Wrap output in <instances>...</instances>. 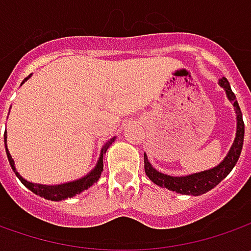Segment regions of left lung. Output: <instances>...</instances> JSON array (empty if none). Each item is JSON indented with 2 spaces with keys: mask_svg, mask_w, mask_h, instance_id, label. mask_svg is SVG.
I'll return each instance as SVG.
<instances>
[{
  "mask_svg": "<svg viewBox=\"0 0 251 251\" xmlns=\"http://www.w3.org/2000/svg\"><path fill=\"white\" fill-rule=\"evenodd\" d=\"M219 85L225 89L226 96L229 100L233 103V107L236 111V137L233 141V145L230 147V150L227 152L226 158L222 160L218 166L204 170L200 173L194 175H188V176H180V177H173L169 175H163L158 172L156 169L152 168V165L148 160V156L144 155V166H145V173L147 176L152 180L155 184H158L160 187H166L168 190L176 191L180 194H188V196H201L204 193L209 191L211 188L218 186L224 178L226 177L230 173V170L235 168V165L239 160L240 152L243 148V140H245V123H243V116L239 107V103L236 100L235 93L230 89V85L227 82L226 78H221Z\"/></svg>",
  "mask_w": 251,
  "mask_h": 251,
  "instance_id": "1",
  "label": "left lung"
}]
</instances>
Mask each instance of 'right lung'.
Listing matches in <instances>:
<instances>
[{
    "mask_svg": "<svg viewBox=\"0 0 251 251\" xmlns=\"http://www.w3.org/2000/svg\"><path fill=\"white\" fill-rule=\"evenodd\" d=\"M29 78V76H27ZM25 78V81L27 79ZM24 81V82H25ZM22 82V83H24ZM116 138H111L110 141H107L103 148H101L100 156H99V160L96 163L95 169L92 170L91 173H88L85 177L79 178V180H74V181H70V183H64V184H58V186H44V184H36V183H30L27 180H25L18 172H16V168H15V162L9 153V151L6 148V131H5L4 141H5V151H6V156H8V160H9V165L11 168L15 172L16 177L19 178L22 181L25 187H27L32 193H34L36 196H40V197L46 198V200H51V201H61V200H65V198H71L79 193H82L85 190L91 187L93 183H96L99 177H100L101 172H103V155L106 153L107 148L110 147L111 144L114 142Z\"/></svg>",
    "mask_w": 251,
    "mask_h": 251,
    "instance_id": "obj_1",
    "label": "right lung"
}]
</instances>
